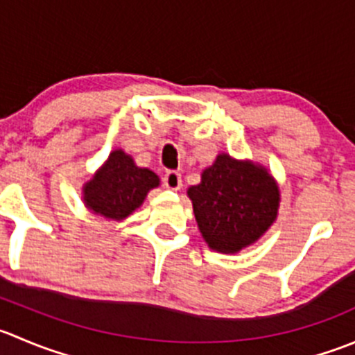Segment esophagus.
Here are the masks:
<instances>
[{"label": "esophagus", "instance_id": "1", "mask_svg": "<svg viewBox=\"0 0 355 355\" xmlns=\"http://www.w3.org/2000/svg\"><path fill=\"white\" fill-rule=\"evenodd\" d=\"M163 184L168 191H178L182 187V175L178 171H168L163 178Z\"/></svg>", "mask_w": 355, "mask_h": 355}]
</instances>
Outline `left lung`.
Here are the masks:
<instances>
[{
	"label": "left lung",
	"mask_w": 355,
	"mask_h": 355,
	"mask_svg": "<svg viewBox=\"0 0 355 355\" xmlns=\"http://www.w3.org/2000/svg\"><path fill=\"white\" fill-rule=\"evenodd\" d=\"M196 222L209 250L234 254L251 246L277 220L281 191L267 168L220 153L187 189Z\"/></svg>",
	"instance_id": "1"
}]
</instances>
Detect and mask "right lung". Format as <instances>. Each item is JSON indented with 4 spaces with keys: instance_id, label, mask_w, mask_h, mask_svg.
Masks as SVG:
<instances>
[{
    "instance_id": "add662e5",
    "label": "right lung",
    "mask_w": 355,
    "mask_h": 355,
    "mask_svg": "<svg viewBox=\"0 0 355 355\" xmlns=\"http://www.w3.org/2000/svg\"><path fill=\"white\" fill-rule=\"evenodd\" d=\"M159 177L149 168H140L130 154L114 149L94 177L83 184L81 199L94 215L109 222H123L146 201Z\"/></svg>"
}]
</instances>
